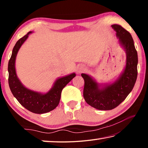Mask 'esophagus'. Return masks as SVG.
<instances>
[{"mask_svg":"<svg viewBox=\"0 0 148 148\" xmlns=\"http://www.w3.org/2000/svg\"><path fill=\"white\" fill-rule=\"evenodd\" d=\"M85 71V68H84V66H79L78 68H77V72L78 74H80L81 73V72H82L83 71Z\"/></svg>","mask_w":148,"mask_h":148,"instance_id":"34e87169","label":"esophagus"}]
</instances>
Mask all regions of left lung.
I'll use <instances>...</instances> for the list:
<instances>
[{
    "label": "left lung",
    "mask_w": 148,
    "mask_h": 148,
    "mask_svg": "<svg viewBox=\"0 0 148 148\" xmlns=\"http://www.w3.org/2000/svg\"><path fill=\"white\" fill-rule=\"evenodd\" d=\"M116 31L120 44L127 54L125 71L116 82L99 88V86L88 75L82 74L84 79V97L90 106L100 110H110L116 108L131 92L137 78L138 54L130 32L119 25H112Z\"/></svg>",
    "instance_id": "obj_1"
}]
</instances>
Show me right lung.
<instances>
[{"label":"right lung","instance_id":"1","mask_svg":"<svg viewBox=\"0 0 148 148\" xmlns=\"http://www.w3.org/2000/svg\"><path fill=\"white\" fill-rule=\"evenodd\" d=\"M31 32H29L20 38L12 50L8 66V84L12 94L24 108L34 114H44L54 110L58 106L62 89L76 76V74H71L57 79L52 89L46 94L39 93L25 87L17 77L15 61L20 47Z\"/></svg>","mask_w":148,"mask_h":148}]
</instances>
